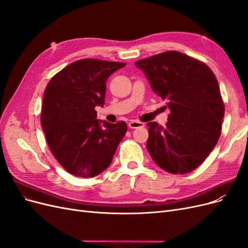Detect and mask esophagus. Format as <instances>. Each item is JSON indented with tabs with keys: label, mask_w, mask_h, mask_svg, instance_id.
I'll return each instance as SVG.
<instances>
[{
	"label": "esophagus",
	"mask_w": 248,
	"mask_h": 248,
	"mask_svg": "<svg viewBox=\"0 0 248 248\" xmlns=\"http://www.w3.org/2000/svg\"><path fill=\"white\" fill-rule=\"evenodd\" d=\"M129 128H139V127H144L145 124L139 121V120H131V121L128 123Z\"/></svg>",
	"instance_id": "1"
}]
</instances>
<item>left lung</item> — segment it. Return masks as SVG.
<instances>
[{
  "instance_id": "obj_1",
  "label": "left lung",
  "mask_w": 248,
  "mask_h": 248,
  "mask_svg": "<svg viewBox=\"0 0 248 248\" xmlns=\"http://www.w3.org/2000/svg\"><path fill=\"white\" fill-rule=\"evenodd\" d=\"M136 65L170 110L164 127L147 124L148 152L170 174L192 171L221 133L224 103L215 74L204 62L176 50L139 60Z\"/></svg>"
}]
</instances>
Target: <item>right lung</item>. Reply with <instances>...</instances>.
<instances>
[{"mask_svg": "<svg viewBox=\"0 0 248 248\" xmlns=\"http://www.w3.org/2000/svg\"><path fill=\"white\" fill-rule=\"evenodd\" d=\"M125 65L82 59L48 81L41 108L42 129L52 155L71 175H99L108 168L125 136L124 121H99L95 110L104 104L108 78Z\"/></svg>", "mask_w": 248, "mask_h": 248, "instance_id": "1", "label": "right lung"}]
</instances>
